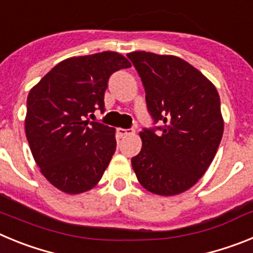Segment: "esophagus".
Wrapping results in <instances>:
<instances>
[{"instance_id":"obj_1","label":"esophagus","mask_w":253,"mask_h":253,"mask_svg":"<svg viewBox=\"0 0 253 253\" xmlns=\"http://www.w3.org/2000/svg\"><path fill=\"white\" fill-rule=\"evenodd\" d=\"M133 133H134L133 129L119 128V129H116V138H118V139H122V138L126 137V135H129V134H133Z\"/></svg>"}]
</instances>
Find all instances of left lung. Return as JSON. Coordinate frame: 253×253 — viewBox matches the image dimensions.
<instances>
[{"mask_svg": "<svg viewBox=\"0 0 253 253\" xmlns=\"http://www.w3.org/2000/svg\"><path fill=\"white\" fill-rule=\"evenodd\" d=\"M128 58L146 91L153 128H143L142 149L131 166L144 189L171 196L194 186L222 140L220 99L214 84L175 55L133 51Z\"/></svg>", "mask_w": 253, "mask_h": 253, "instance_id": "left-lung-1", "label": "left lung"}]
</instances>
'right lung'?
I'll use <instances>...</instances> for the list:
<instances>
[{
  "label": "right lung",
  "mask_w": 253,
  "mask_h": 253,
  "mask_svg": "<svg viewBox=\"0 0 253 253\" xmlns=\"http://www.w3.org/2000/svg\"><path fill=\"white\" fill-rule=\"evenodd\" d=\"M129 67L116 51L68 58L29 92L25 131L31 153L46 180L63 193L92 189L109 166L115 129L88 118L105 111L110 76Z\"/></svg>",
  "instance_id": "add662e5"
}]
</instances>
